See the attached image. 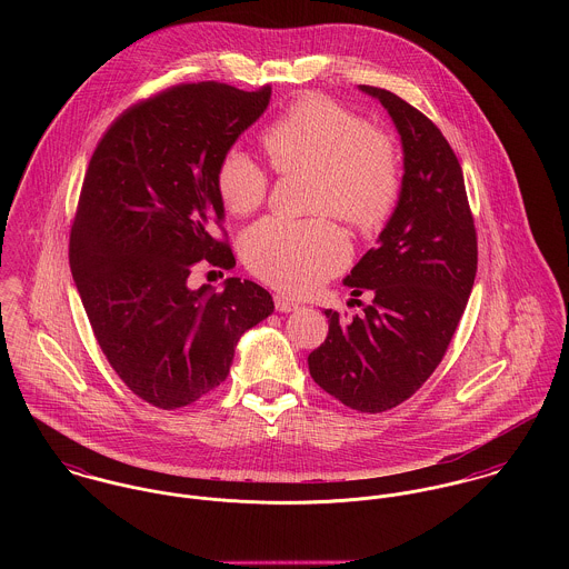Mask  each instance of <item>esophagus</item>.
I'll return each instance as SVG.
<instances>
[{"label": "esophagus", "instance_id": "1", "mask_svg": "<svg viewBox=\"0 0 569 569\" xmlns=\"http://www.w3.org/2000/svg\"><path fill=\"white\" fill-rule=\"evenodd\" d=\"M273 305H276V311H280V313H291V311H296L300 307L298 302H293V300H289L284 296H273Z\"/></svg>", "mask_w": 569, "mask_h": 569}]
</instances>
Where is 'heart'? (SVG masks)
<instances>
[{
	"label": "heart",
	"mask_w": 569,
	"mask_h": 569,
	"mask_svg": "<svg viewBox=\"0 0 569 569\" xmlns=\"http://www.w3.org/2000/svg\"><path fill=\"white\" fill-rule=\"evenodd\" d=\"M260 142L273 170H313L311 208L355 228L379 226L399 197L401 168L388 136L330 98L296 100L262 131ZM267 190L269 172L243 149L221 158L217 192L232 214L253 212ZM243 256L267 284L307 293L346 264L348 244L326 219L267 217L244 234Z\"/></svg>",
	"instance_id": "heart-1"
}]
</instances>
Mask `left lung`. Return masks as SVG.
I'll list each match as a JSON object with an SVG mask.
<instances>
[{
	"label": "left lung",
	"mask_w": 569,
	"mask_h": 569,
	"mask_svg": "<svg viewBox=\"0 0 569 569\" xmlns=\"http://www.w3.org/2000/svg\"><path fill=\"white\" fill-rule=\"evenodd\" d=\"M359 89L388 109L406 172L379 244L343 278L355 298L370 293L372 302L352 320L326 309L328 335L309 355V372L343 406L381 413L442 361L473 289L478 237L462 168L440 129L388 89Z\"/></svg>",
	"instance_id": "left-lung-1"
}]
</instances>
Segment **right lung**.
I'll return each instance as SVG.
<instances>
[{"label":"right lung","instance_id":"obj_1","mask_svg":"<svg viewBox=\"0 0 569 569\" xmlns=\"http://www.w3.org/2000/svg\"><path fill=\"white\" fill-rule=\"evenodd\" d=\"M271 98L226 82L174 84L129 107L98 142L70 234V267L100 350L142 401L190 406L221 386L244 330L273 313L260 284L192 291L199 260L232 269L217 168Z\"/></svg>","mask_w":569,"mask_h":569}]
</instances>
